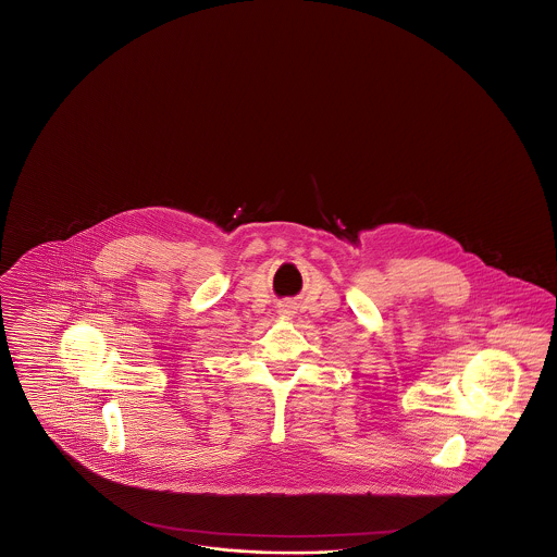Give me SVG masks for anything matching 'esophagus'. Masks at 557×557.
<instances>
[{
	"mask_svg": "<svg viewBox=\"0 0 557 557\" xmlns=\"http://www.w3.org/2000/svg\"><path fill=\"white\" fill-rule=\"evenodd\" d=\"M280 313H282V318L292 319L294 315V309H292V305H282V309H280Z\"/></svg>",
	"mask_w": 557,
	"mask_h": 557,
	"instance_id": "1",
	"label": "esophagus"
}]
</instances>
